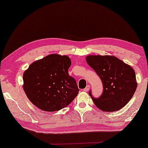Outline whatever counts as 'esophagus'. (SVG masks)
I'll list each match as a JSON object with an SVG mask.
<instances>
[{
    "label": "esophagus",
    "instance_id": "obj_1",
    "mask_svg": "<svg viewBox=\"0 0 148 148\" xmlns=\"http://www.w3.org/2000/svg\"><path fill=\"white\" fill-rule=\"evenodd\" d=\"M90 85H88V86L86 87V88L84 89V91H85V92H88L89 90H90Z\"/></svg>",
    "mask_w": 148,
    "mask_h": 148
}]
</instances>
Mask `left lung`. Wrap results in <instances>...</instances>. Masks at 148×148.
Instances as JSON below:
<instances>
[{
    "instance_id": "8db88e82",
    "label": "left lung",
    "mask_w": 148,
    "mask_h": 148,
    "mask_svg": "<svg viewBox=\"0 0 148 148\" xmlns=\"http://www.w3.org/2000/svg\"><path fill=\"white\" fill-rule=\"evenodd\" d=\"M86 60L103 84L102 94L99 98H94L92 91L89 92L95 105L106 112L123 108L133 97L137 86L133 69L112 56L90 55L87 56Z\"/></svg>"
}]
</instances>
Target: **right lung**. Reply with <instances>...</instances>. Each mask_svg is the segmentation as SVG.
<instances>
[{
  "label": "right lung",
  "mask_w": 148,
  "mask_h": 148,
  "mask_svg": "<svg viewBox=\"0 0 148 148\" xmlns=\"http://www.w3.org/2000/svg\"><path fill=\"white\" fill-rule=\"evenodd\" d=\"M67 56L50 54L31 64L24 72L23 90L38 108L54 112L65 108L78 94L76 80L69 75Z\"/></svg>",
  "instance_id": "add662e5"
}]
</instances>
